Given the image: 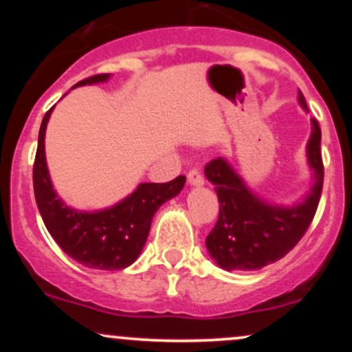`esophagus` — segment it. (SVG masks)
<instances>
[{"label":"esophagus","mask_w":352,"mask_h":352,"mask_svg":"<svg viewBox=\"0 0 352 352\" xmlns=\"http://www.w3.org/2000/svg\"><path fill=\"white\" fill-rule=\"evenodd\" d=\"M187 182L190 187H201V185L205 184L204 177H201V173L199 170H190L187 175Z\"/></svg>","instance_id":"1"}]
</instances>
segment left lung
Returning <instances> with one entry per match:
<instances>
[{"mask_svg": "<svg viewBox=\"0 0 352 352\" xmlns=\"http://www.w3.org/2000/svg\"><path fill=\"white\" fill-rule=\"evenodd\" d=\"M298 102L305 112H309L301 91L298 92ZM306 159L313 182L309 192L293 205L261 199L223 157L205 167V177L220 201V215L205 245L220 268L227 272L260 270L281 260L301 240L316 213L324 177L321 129L314 119H311Z\"/></svg>", "mask_w": 352, "mask_h": 352, "instance_id": "left-lung-1", "label": "left lung"}]
</instances>
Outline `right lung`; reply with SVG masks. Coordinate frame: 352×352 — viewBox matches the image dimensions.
Wrapping results in <instances>:
<instances>
[{
	"label": "right lung",
	"instance_id": "add662e5",
	"mask_svg": "<svg viewBox=\"0 0 352 352\" xmlns=\"http://www.w3.org/2000/svg\"><path fill=\"white\" fill-rule=\"evenodd\" d=\"M109 79L111 74H98L80 80L74 87ZM52 109L46 112L39 129L33 168L34 197L44 225L63 252L78 263L104 272L127 268L142 253L155 212L179 195L185 177L180 175L167 184H139L131 195L102 210L86 212L69 207L54 190L44 151Z\"/></svg>",
	"mask_w": 352,
	"mask_h": 352
}]
</instances>
